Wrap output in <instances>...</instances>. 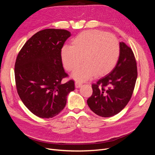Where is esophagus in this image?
Returning a JSON list of instances; mask_svg holds the SVG:
<instances>
[{"label":"esophagus","instance_id":"esophagus-1","mask_svg":"<svg viewBox=\"0 0 155 155\" xmlns=\"http://www.w3.org/2000/svg\"><path fill=\"white\" fill-rule=\"evenodd\" d=\"M75 85H76V88H79V87H81L82 86L83 83L80 81H76V83H75Z\"/></svg>","mask_w":155,"mask_h":155}]
</instances>
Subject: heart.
<instances>
[{
    "label": "heart",
    "mask_w": 155,
    "mask_h": 155,
    "mask_svg": "<svg viewBox=\"0 0 155 155\" xmlns=\"http://www.w3.org/2000/svg\"><path fill=\"white\" fill-rule=\"evenodd\" d=\"M72 46L64 45L61 51L64 67L73 72L79 81L91 78L94 73L102 75L114 67L120 57L118 39L112 34L99 30L82 31L72 40Z\"/></svg>",
    "instance_id": "obj_1"
}]
</instances>
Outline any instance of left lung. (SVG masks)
<instances>
[{"label":"left lung","mask_w":155,"mask_h":155,"mask_svg":"<svg viewBox=\"0 0 155 155\" xmlns=\"http://www.w3.org/2000/svg\"><path fill=\"white\" fill-rule=\"evenodd\" d=\"M118 62L111 71L92 84L93 92L87 100L90 109L97 115L114 116L128 104L137 79V67L133 50L120 42Z\"/></svg>","instance_id":"obj_1"}]
</instances>
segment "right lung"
<instances>
[{"mask_svg":"<svg viewBox=\"0 0 155 155\" xmlns=\"http://www.w3.org/2000/svg\"><path fill=\"white\" fill-rule=\"evenodd\" d=\"M70 32L45 29L26 41L15 64L18 94L33 114L42 118L58 115L66 105L68 94L74 91V81L64 84L68 76L63 67L61 51Z\"/></svg>","mask_w":155,"mask_h":155,"instance_id":"obj_1","label":"right lung"}]
</instances>
